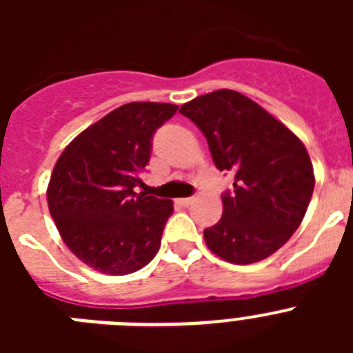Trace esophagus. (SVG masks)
<instances>
[{
  "mask_svg": "<svg viewBox=\"0 0 353 353\" xmlns=\"http://www.w3.org/2000/svg\"><path fill=\"white\" fill-rule=\"evenodd\" d=\"M192 201H194V198H182V199H179V203L182 205V207H189V205H191Z\"/></svg>",
  "mask_w": 353,
  "mask_h": 353,
  "instance_id": "1",
  "label": "esophagus"
}]
</instances>
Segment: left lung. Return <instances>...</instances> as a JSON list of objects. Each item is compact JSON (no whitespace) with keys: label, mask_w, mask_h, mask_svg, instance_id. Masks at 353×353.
Instances as JSON below:
<instances>
[{"label":"left lung","mask_w":353,"mask_h":353,"mask_svg":"<svg viewBox=\"0 0 353 353\" xmlns=\"http://www.w3.org/2000/svg\"><path fill=\"white\" fill-rule=\"evenodd\" d=\"M207 138L215 168L233 174L223 217L203 232L214 254L236 265L269 258L301 226L314 189L301 139L235 90L196 97L180 108Z\"/></svg>","instance_id":"1"}]
</instances>
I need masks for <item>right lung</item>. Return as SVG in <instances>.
Segmentation results:
<instances>
[{
    "label": "right lung",
    "instance_id": "add662e5",
    "mask_svg": "<svg viewBox=\"0 0 353 353\" xmlns=\"http://www.w3.org/2000/svg\"><path fill=\"white\" fill-rule=\"evenodd\" d=\"M164 102H129L84 129L56 161L48 205L83 263L109 276L143 269L161 248L171 199L136 192L155 130L176 113Z\"/></svg>",
    "mask_w": 353,
    "mask_h": 353
}]
</instances>
